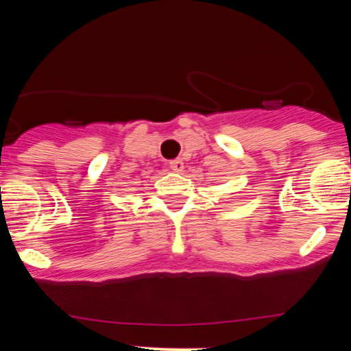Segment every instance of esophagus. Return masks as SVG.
<instances>
[{
    "label": "esophagus",
    "instance_id": "1",
    "mask_svg": "<svg viewBox=\"0 0 351 351\" xmlns=\"http://www.w3.org/2000/svg\"><path fill=\"white\" fill-rule=\"evenodd\" d=\"M170 168L173 171H176V173H181L184 170V163L181 162V160L178 158V160H171L170 162Z\"/></svg>",
    "mask_w": 351,
    "mask_h": 351
}]
</instances>
